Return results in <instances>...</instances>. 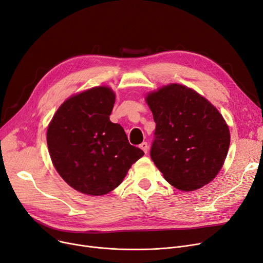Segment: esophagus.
I'll use <instances>...</instances> for the list:
<instances>
[{
	"label": "esophagus",
	"mask_w": 263,
	"mask_h": 263,
	"mask_svg": "<svg viewBox=\"0 0 263 263\" xmlns=\"http://www.w3.org/2000/svg\"><path fill=\"white\" fill-rule=\"evenodd\" d=\"M140 147H141V149L144 151L145 154L148 153V144H147L146 142H143V143L140 145Z\"/></svg>",
	"instance_id": "34e87169"
}]
</instances>
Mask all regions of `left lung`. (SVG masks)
Returning <instances> with one entry per match:
<instances>
[{
	"label": "left lung",
	"mask_w": 263,
	"mask_h": 263,
	"mask_svg": "<svg viewBox=\"0 0 263 263\" xmlns=\"http://www.w3.org/2000/svg\"><path fill=\"white\" fill-rule=\"evenodd\" d=\"M146 101L156 122L150 157L165 180L186 192L211 182L230 144L228 126L216 107L180 84L150 92Z\"/></svg>",
	"instance_id": "left-lung-1"
}]
</instances>
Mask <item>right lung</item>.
I'll return each instance as SVG.
<instances>
[{
  "label": "right lung",
  "mask_w": 263,
  "mask_h": 263,
  "mask_svg": "<svg viewBox=\"0 0 263 263\" xmlns=\"http://www.w3.org/2000/svg\"><path fill=\"white\" fill-rule=\"evenodd\" d=\"M115 93L99 86L67 99L47 131L49 154L60 176L83 194L101 196L116 189L143 150L109 120Z\"/></svg>",
  "instance_id": "obj_1"
}]
</instances>
